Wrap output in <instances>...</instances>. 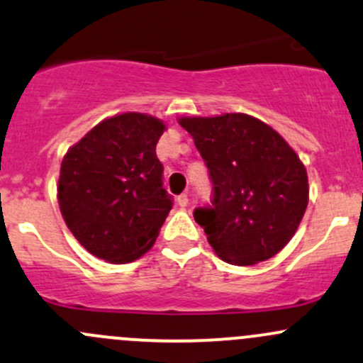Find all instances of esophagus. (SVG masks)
<instances>
[{"instance_id":"34e87169","label":"esophagus","mask_w":363,"mask_h":363,"mask_svg":"<svg viewBox=\"0 0 363 363\" xmlns=\"http://www.w3.org/2000/svg\"><path fill=\"white\" fill-rule=\"evenodd\" d=\"M188 203H189L188 194H179V196H177V205H179V207H188Z\"/></svg>"}]
</instances>
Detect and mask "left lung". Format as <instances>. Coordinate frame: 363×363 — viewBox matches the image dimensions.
Returning <instances> with one entry per match:
<instances>
[{"label":"left lung","mask_w":363,"mask_h":363,"mask_svg":"<svg viewBox=\"0 0 363 363\" xmlns=\"http://www.w3.org/2000/svg\"><path fill=\"white\" fill-rule=\"evenodd\" d=\"M212 182V203L194 220L223 261L250 266L273 257L296 233L308 207V174L269 125L243 113L181 118Z\"/></svg>","instance_id":"1"}]
</instances>
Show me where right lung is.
I'll use <instances>...</instances> for the list:
<instances>
[{"mask_svg": "<svg viewBox=\"0 0 363 363\" xmlns=\"http://www.w3.org/2000/svg\"><path fill=\"white\" fill-rule=\"evenodd\" d=\"M158 118L123 113L101 121L66 152L59 207L74 238L95 257L130 262L146 254L172 208L156 143Z\"/></svg>", "mask_w": 363, "mask_h": 363, "instance_id": "1", "label": "right lung"}]
</instances>
